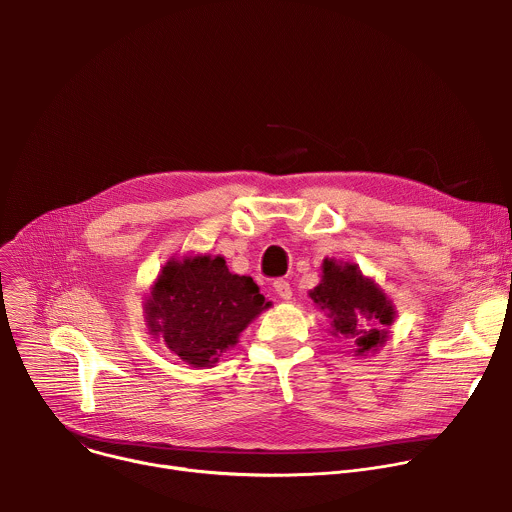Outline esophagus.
Listing matches in <instances>:
<instances>
[{
	"label": "esophagus",
	"mask_w": 512,
	"mask_h": 512,
	"mask_svg": "<svg viewBox=\"0 0 512 512\" xmlns=\"http://www.w3.org/2000/svg\"><path fill=\"white\" fill-rule=\"evenodd\" d=\"M273 289H275V294L281 298V300H291V285H289V281H285V279H275L273 281Z\"/></svg>",
	"instance_id": "34e87169"
}]
</instances>
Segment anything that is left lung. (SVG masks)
<instances>
[{"instance_id":"8db88e82","label":"left lung","mask_w":512,"mask_h":512,"mask_svg":"<svg viewBox=\"0 0 512 512\" xmlns=\"http://www.w3.org/2000/svg\"><path fill=\"white\" fill-rule=\"evenodd\" d=\"M310 298L328 314L332 334L354 342L356 354L377 350L387 342L395 306L354 263L324 259L322 281L310 291Z\"/></svg>"}]
</instances>
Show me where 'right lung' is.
I'll list each match as a JSON object with an SVG mask.
<instances>
[{
  "label": "right lung",
  "mask_w": 512,
  "mask_h": 512,
  "mask_svg": "<svg viewBox=\"0 0 512 512\" xmlns=\"http://www.w3.org/2000/svg\"><path fill=\"white\" fill-rule=\"evenodd\" d=\"M269 306L253 277L231 273L225 257L194 255L166 263L143 308L150 334L202 369L235 346Z\"/></svg>",
  "instance_id": "add662e5"
}]
</instances>
